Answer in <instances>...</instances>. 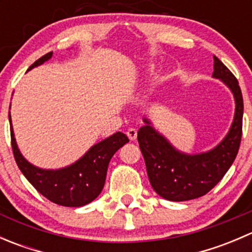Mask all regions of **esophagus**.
<instances>
[{"instance_id":"34e87169","label":"esophagus","mask_w":252,"mask_h":252,"mask_svg":"<svg viewBox=\"0 0 252 252\" xmlns=\"http://www.w3.org/2000/svg\"><path fill=\"white\" fill-rule=\"evenodd\" d=\"M126 135H128V138L130 139L131 141H134L136 139V136H138V131H136V129L130 128L128 129V131H126Z\"/></svg>"}]
</instances>
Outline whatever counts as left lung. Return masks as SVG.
I'll use <instances>...</instances> for the list:
<instances>
[{
	"instance_id": "1",
	"label": "left lung",
	"mask_w": 252,
	"mask_h": 252,
	"mask_svg": "<svg viewBox=\"0 0 252 252\" xmlns=\"http://www.w3.org/2000/svg\"><path fill=\"white\" fill-rule=\"evenodd\" d=\"M212 78L220 79L234 96L235 112L227 135L213 149L200 154H185L142 118L138 131L139 146L147 175L155 191L169 201H188L207 194L220 183L234 162L241 141L244 102L240 86L233 73L213 56Z\"/></svg>"
}]
</instances>
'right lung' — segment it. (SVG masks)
<instances>
[{"mask_svg":"<svg viewBox=\"0 0 252 252\" xmlns=\"http://www.w3.org/2000/svg\"><path fill=\"white\" fill-rule=\"evenodd\" d=\"M51 57L52 52L42 56L30 65L28 72L32 68L41 65ZM8 117L11 126L12 149L22 173L46 199L67 207H80L88 205L101 194L112 156L123 145L129 142L126 134L117 131L113 135L93 145L74 163L58 169H44L30 163L23 156L14 138L11 112Z\"/></svg>","mask_w":252,"mask_h":252,"instance_id":"obj_1","label":"right lung"}]
</instances>
